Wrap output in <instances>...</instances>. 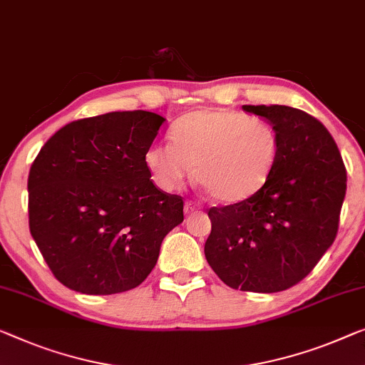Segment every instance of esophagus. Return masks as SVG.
<instances>
[{"instance_id":"1","label":"esophagus","mask_w":365,"mask_h":365,"mask_svg":"<svg viewBox=\"0 0 365 365\" xmlns=\"http://www.w3.org/2000/svg\"><path fill=\"white\" fill-rule=\"evenodd\" d=\"M198 210L200 206L197 203H193V201H187V203H185V215H193L197 213Z\"/></svg>"}]
</instances>
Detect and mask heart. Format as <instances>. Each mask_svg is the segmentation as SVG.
<instances>
[{
    "label": "heart",
    "mask_w": 365,
    "mask_h": 365,
    "mask_svg": "<svg viewBox=\"0 0 365 365\" xmlns=\"http://www.w3.org/2000/svg\"><path fill=\"white\" fill-rule=\"evenodd\" d=\"M280 139L269 121L225 108H203L178 119L172 144H152L145 152L152 180L177 192L192 173L225 205L252 198L270 180L279 160Z\"/></svg>",
    "instance_id": "obj_1"
}]
</instances>
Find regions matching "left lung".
<instances>
[{"label":"left lung","mask_w":365,"mask_h":365,"mask_svg":"<svg viewBox=\"0 0 365 365\" xmlns=\"http://www.w3.org/2000/svg\"><path fill=\"white\" fill-rule=\"evenodd\" d=\"M242 110L277 129L279 160L255 197L208 211L205 257L227 287L275 293L303 280L334 242L346 167L328 129L308 113L282 105Z\"/></svg>","instance_id":"1"}]
</instances>
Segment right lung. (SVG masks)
Wrapping results in <instances>:
<instances>
[{"instance_id":"add662e5","label":"right lung","mask_w":365,"mask_h":365,"mask_svg":"<svg viewBox=\"0 0 365 365\" xmlns=\"http://www.w3.org/2000/svg\"><path fill=\"white\" fill-rule=\"evenodd\" d=\"M165 118L114 111L73 121L43 144L27 178L29 230L56 279L86 295L148 279L183 200L150 180L145 152Z\"/></svg>"}]
</instances>
